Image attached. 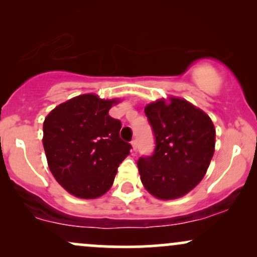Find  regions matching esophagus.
Wrapping results in <instances>:
<instances>
[{
  "label": "esophagus",
  "mask_w": 257,
  "mask_h": 257,
  "mask_svg": "<svg viewBox=\"0 0 257 257\" xmlns=\"http://www.w3.org/2000/svg\"><path fill=\"white\" fill-rule=\"evenodd\" d=\"M132 146H133V151H137V149H138V141L135 140V139L132 141Z\"/></svg>",
  "instance_id": "34e87169"
}]
</instances>
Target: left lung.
I'll return each instance as SVG.
<instances>
[{
  "instance_id": "1",
  "label": "left lung",
  "mask_w": 257,
  "mask_h": 257,
  "mask_svg": "<svg viewBox=\"0 0 257 257\" xmlns=\"http://www.w3.org/2000/svg\"><path fill=\"white\" fill-rule=\"evenodd\" d=\"M155 135L151 156L140 157L143 185L159 199L185 196L205 175L215 151V128L210 117L184 99L169 104L158 100L145 107Z\"/></svg>"
}]
</instances>
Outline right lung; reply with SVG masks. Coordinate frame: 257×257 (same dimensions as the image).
<instances>
[{"instance_id":"add662e5","label":"right lung","mask_w":257,"mask_h":257,"mask_svg":"<svg viewBox=\"0 0 257 257\" xmlns=\"http://www.w3.org/2000/svg\"><path fill=\"white\" fill-rule=\"evenodd\" d=\"M116 102L83 94L57 106L44 119L43 147L49 169L78 198H98L107 192L132 149L119 138L120 120L108 114Z\"/></svg>"}]
</instances>
